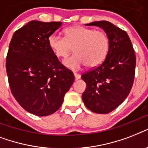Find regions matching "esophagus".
I'll list each match as a JSON object with an SVG mask.
<instances>
[{"label":"esophagus","mask_w":148,"mask_h":148,"mask_svg":"<svg viewBox=\"0 0 148 148\" xmlns=\"http://www.w3.org/2000/svg\"><path fill=\"white\" fill-rule=\"evenodd\" d=\"M74 78H75V80H76V81L77 80H78V79L81 78V75H80L79 74H76V73H74Z\"/></svg>","instance_id":"1"}]
</instances>
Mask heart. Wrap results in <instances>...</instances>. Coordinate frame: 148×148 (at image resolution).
<instances>
[{
	"label": "heart",
	"mask_w": 148,
	"mask_h": 148,
	"mask_svg": "<svg viewBox=\"0 0 148 148\" xmlns=\"http://www.w3.org/2000/svg\"><path fill=\"white\" fill-rule=\"evenodd\" d=\"M65 38L53 33L47 38L48 46L58 58L74 54L65 59L63 64L67 69L78 71L86 64L95 67L103 62L108 54L110 41L105 32L83 26H74L65 30Z\"/></svg>",
	"instance_id": "obj_1"
}]
</instances>
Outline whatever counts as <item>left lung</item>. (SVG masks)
<instances>
[{
  "label": "left lung",
  "mask_w": 148,
  "mask_h": 148,
  "mask_svg": "<svg viewBox=\"0 0 148 148\" xmlns=\"http://www.w3.org/2000/svg\"><path fill=\"white\" fill-rule=\"evenodd\" d=\"M97 26L108 36L110 46L100 66L81 75L86 83L82 100L92 112L108 114L128 96L135 74L136 57L126 31L106 21L86 24Z\"/></svg>",
  "instance_id": "left-lung-1"
}]
</instances>
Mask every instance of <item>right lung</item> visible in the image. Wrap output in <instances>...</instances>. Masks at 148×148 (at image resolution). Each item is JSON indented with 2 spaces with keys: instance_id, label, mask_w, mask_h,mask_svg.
I'll use <instances>...</instances> for the list:
<instances>
[{
  "instance_id": "obj_1",
  "label": "right lung",
  "mask_w": 148,
  "mask_h": 148,
  "mask_svg": "<svg viewBox=\"0 0 148 148\" xmlns=\"http://www.w3.org/2000/svg\"><path fill=\"white\" fill-rule=\"evenodd\" d=\"M61 24L31 21L15 31L9 45L6 70L11 93L24 110L40 117L60 108L74 81L47 43Z\"/></svg>"
}]
</instances>
